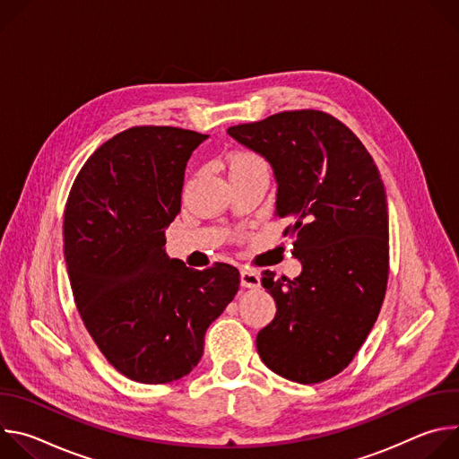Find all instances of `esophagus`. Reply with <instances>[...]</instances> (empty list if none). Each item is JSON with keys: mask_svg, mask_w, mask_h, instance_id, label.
<instances>
[{"mask_svg": "<svg viewBox=\"0 0 459 459\" xmlns=\"http://www.w3.org/2000/svg\"><path fill=\"white\" fill-rule=\"evenodd\" d=\"M239 280H241V287H245V289H259L261 287V278L255 271L241 269L239 271Z\"/></svg>", "mask_w": 459, "mask_h": 459, "instance_id": "obj_1", "label": "esophagus"}]
</instances>
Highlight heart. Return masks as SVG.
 <instances>
[{"mask_svg":"<svg viewBox=\"0 0 459 459\" xmlns=\"http://www.w3.org/2000/svg\"><path fill=\"white\" fill-rule=\"evenodd\" d=\"M252 163H261V160L250 152H238V154H232L229 158V172L230 170H236V169H241V167H247V165H252Z\"/></svg>","mask_w":459,"mask_h":459,"instance_id":"b5f03b06","label":"heart"}]
</instances>
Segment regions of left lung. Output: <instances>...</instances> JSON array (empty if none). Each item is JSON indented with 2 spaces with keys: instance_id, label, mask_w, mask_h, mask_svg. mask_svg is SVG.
<instances>
[{
  "instance_id": "8db88e82",
  "label": "left lung",
  "mask_w": 459,
  "mask_h": 459,
  "mask_svg": "<svg viewBox=\"0 0 459 459\" xmlns=\"http://www.w3.org/2000/svg\"><path fill=\"white\" fill-rule=\"evenodd\" d=\"M264 156L278 183L276 214L290 220L301 274L261 278L276 301L257 333L259 358L296 383L342 372L374 326L388 280V209L379 170L356 134L319 110H289L230 126Z\"/></svg>"
}]
</instances>
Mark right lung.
Here are the masks:
<instances>
[{
  "instance_id": "1",
  "label": "right lung",
  "mask_w": 459,
  "mask_h": 459,
  "mask_svg": "<svg viewBox=\"0 0 459 459\" xmlns=\"http://www.w3.org/2000/svg\"><path fill=\"white\" fill-rule=\"evenodd\" d=\"M209 136L133 126L80 170L65 207L63 252L76 307L108 363L147 385L186 376L205 333L239 289L227 264L188 269L165 252L185 167Z\"/></svg>"
}]
</instances>
